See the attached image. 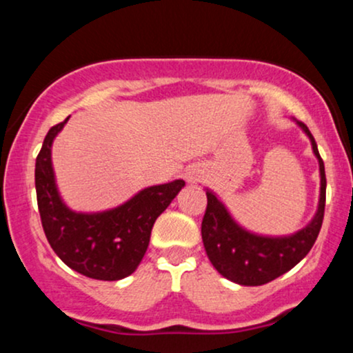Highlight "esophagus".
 Returning a JSON list of instances; mask_svg holds the SVG:
<instances>
[{
    "instance_id": "34e87169",
    "label": "esophagus",
    "mask_w": 353,
    "mask_h": 353,
    "mask_svg": "<svg viewBox=\"0 0 353 353\" xmlns=\"http://www.w3.org/2000/svg\"><path fill=\"white\" fill-rule=\"evenodd\" d=\"M202 177V171L197 165H190V168L185 171V181L190 182V184H196V182H199Z\"/></svg>"
}]
</instances>
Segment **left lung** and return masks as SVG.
I'll return each mask as SVG.
<instances>
[{"instance_id":"left-lung-1","label":"left lung","mask_w":353,"mask_h":353,"mask_svg":"<svg viewBox=\"0 0 353 353\" xmlns=\"http://www.w3.org/2000/svg\"><path fill=\"white\" fill-rule=\"evenodd\" d=\"M297 124L309 136L312 151L319 159L320 171L319 208L305 228L292 236L283 237L259 236L249 232L234 221L212 190H205L208 209L201 225L205 252L210 264L216 267L222 277L241 285H262L289 272L310 252L322 228L327 188L325 168L309 128L301 121H297Z\"/></svg>"}]
</instances>
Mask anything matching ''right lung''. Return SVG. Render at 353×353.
I'll return each instance as SVG.
<instances>
[{
	"label": "right lung",
	"instance_id": "obj_1",
	"mask_svg": "<svg viewBox=\"0 0 353 353\" xmlns=\"http://www.w3.org/2000/svg\"><path fill=\"white\" fill-rule=\"evenodd\" d=\"M68 119L48 131L36 157V197L44 234L56 255L72 270L96 281H119L141 264L154 222L185 182L151 185L103 212H74L61 199L51 163L52 141Z\"/></svg>",
	"mask_w": 353,
	"mask_h": 353
}]
</instances>
